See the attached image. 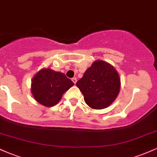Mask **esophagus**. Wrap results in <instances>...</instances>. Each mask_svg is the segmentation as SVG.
Segmentation results:
<instances>
[{"mask_svg":"<svg viewBox=\"0 0 157 157\" xmlns=\"http://www.w3.org/2000/svg\"><path fill=\"white\" fill-rule=\"evenodd\" d=\"M71 80H72V82H74V83L76 84V82H77V78H76V77H74V78L71 79Z\"/></svg>","mask_w":157,"mask_h":157,"instance_id":"34e87169","label":"esophagus"}]
</instances>
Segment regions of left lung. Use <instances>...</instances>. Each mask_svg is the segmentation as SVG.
Wrapping results in <instances>:
<instances>
[{
    "label": "left lung",
    "mask_w": 157,
    "mask_h": 157,
    "mask_svg": "<svg viewBox=\"0 0 157 157\" xmlns=\"http://www.w3.org/2000/svg\"><path fill=\"white\" fill-rule=\"evenodd\" d=\"M76 86L88 105L94 109H102L111 105L117 97L120 79L111 65L97 60L85 71Z\"/></svg>",
    "instance_id": "1"
}]
</instances>
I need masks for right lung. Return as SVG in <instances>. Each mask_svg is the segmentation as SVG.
Masks as SVG:
<instances>
[{"mask_svg": "<svg viewBox=\"0 0 157 157\" xmlns=\"http://www.w3.org/2000/svg\"><path fill=\"white\" fill-rule=\"evenodd\" d=\"M74 86L63 73L50 68L38 71L32 81V93L36 101L47 107L56 105L63 94Z\"/></svg>", "mask_w": 157, "mask_h": 157, "instance_id": "right-lung-1", "label": "right lung"}]
</instances>
